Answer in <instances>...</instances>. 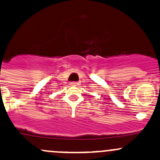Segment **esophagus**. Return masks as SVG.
Listing matches in <instances>:
<instances>
[{"instance_id": "obj_1", "label": "esophagus", "mask_w": 160, "mask_h": 160, "mask_svg": "<svg viewBox=\"0 0 160 160\" xmlns=\"http://www.w3.org/2000/svg\"><path fill=\"white\" fill-rule=\"evenodd\" d=\"M71 86H77V83H76V82H71Z\"/></svg>"}]
</instances>
